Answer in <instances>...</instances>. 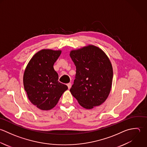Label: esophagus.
I'll use <instances>...</instances> for the list:
<instances>
[{
  "mask_svg": "<svg viewBox=\"0 0 147 147\" xmlns=\"http://www.w3.org/2000/svg\"><path fill=\"white\" fill-rule=\"evenodd\" d=\"M67 87H68L69 89H70V88H71V83H68V84H67Z\"/></svg>",
  "mask_w": 147,
  "mask_h": 147,
  "instance_id": "esophagus-1",
  "label": "esophagus"
}]
</instances>
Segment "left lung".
<instances>
[{
	"label": "left lung",
	"mask_w": 147,
	"mask_h": 147,
	"mask_svg": "<svg viewBox=\"0 0 147 147\" xmlns=\"http://www.w3.org/2000/svg\"><path fill=\"white\" fill-rule=\"evenodd\" d=\"M76 67L74 84L70 91L86 109L101 105L108 98L112 84L113 68L105 53L89 45L70 52Z\"/></svg>",
	"instance_id": "obj_1"
}]
</instances>
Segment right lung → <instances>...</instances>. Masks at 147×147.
<instances>
[{
	"instance_id": "add662e5",
	"label": "right lung",
	"mask_w": 147,
	"mask_h": 147,
	"mask_svg": "<svg viewBox=\"0 0 147 147\" xmlns=\"http://www.w3.org/2000/svg\"><path fill=\"white\" fill-rule=\"evenodd\" d=\"M61 51L42 50L28 62L23 75V85L31 102L41 110L53 108L67 86L58 81L53 66Z\"/></svg>"
}]
</instances>
